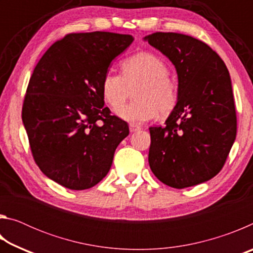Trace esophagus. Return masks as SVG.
I'll use <instances>...</instances> for the list:
<instances>
[{"label": "esophagus", "instance_id": "34e87169", "mask_svg": "<svg viewBox=\"0 0 253 253\" xmlns=\"http://www.w3.org/2000/svg\"><path fill=\"white\" fill-rule=\"evenodd\" d=\"M140 129V126H138L137 125V124H129V130H130V132H136V131H138Z\"/></svg>", "mask_w": 253, "mask_h": 253}]
</instances>
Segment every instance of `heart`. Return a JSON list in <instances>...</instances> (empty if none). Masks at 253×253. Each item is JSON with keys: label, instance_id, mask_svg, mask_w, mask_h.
<instances>
[{"label": "heart", "instance_id": "b5f03b06", "mask_svg": "<svg viewBox=\"0 0 253 253\" xmlns=\"http://www.w3.org/2000/svg\"><path fill=\"white\" fill-rule=\"evenodd\" d=\"M123 75L107 71L101 80V92L111 108H118L126 99L130 88L135 102L117 109V115L127 122L144 123L160 113L169 115L177 104V85L169 78L164 60L149 52L130 55L122 62Z\"/></svg>", "mask_w": 253, "mask_h": 253}]
</instances>
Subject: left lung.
I'll use <instances>...</instances> for the list:
<instances>
[{
    "label": "left lung",
    "mask_w": 253,
    "mask_h": 253,
    "mask_svg": "<svg viewBox=\"0 0 253 253\" xmlns=\"http://www.w3.org/2000/svg\"><path fill=\"white\" fill-rule=\"evenodd\" d=\"M144 40L170 60L178 79L177 104L165 125L149 128L152 172L174 188L207 182L223 168L237 135L228 68L193 37L156 32Z\"/></svg>",
    "instance_id": "left-lung-1"
}]
</instances>
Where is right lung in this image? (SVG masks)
<instances>
[{
    "label": "right lung",
    "instance_id": "add662e5",
    "mask_svg": "<svg viewBox=\"0 0 253 253\" xmlns=\"http://www.w3.org/2000/svg\"><path fill=\"white\" fill-rule=\"evenodd\" d=\"M132 41L129 34L70 33L34 68L22 122L37 165L60 185L76 191L95 186L129 134L127 123L104 106L101 80Z\"/></svg>",
    "mask_w": 253,
    "mask_h": 253
}]
</instances>
